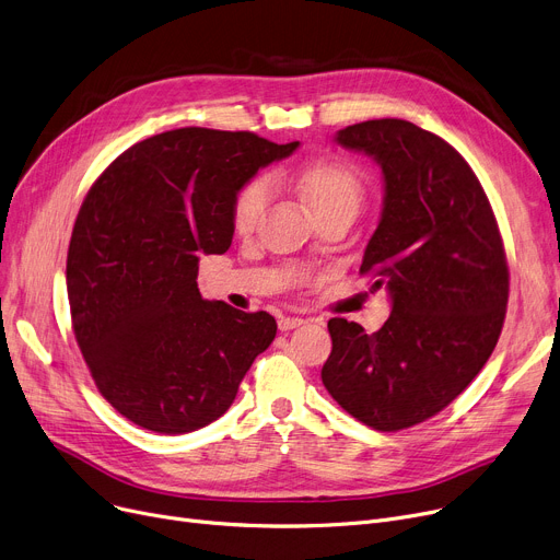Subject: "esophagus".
Returning a JSON list of instances; mask_svg holds the SVG:
<instances>
[{"label": "esophagus", "mask_w": 560, "mask_h": 560, "mask_svg": "<svg viewBox=\"0 0 560 560\" xmlns=\"http://www.w3.org/2000/svg\"><path fill=\"white\" fill-rule=\"evenodd\" d=\"M302 325H304L302 317H290V315H281L279 317V329L281 331H292V329H298Z\"/></svg>", "instance_id": "esophagus-1"}]
</instances>
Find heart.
<instances>
[{"label": "heart", "instance_id": "heart-1", "mask_svg": "<svg viewBox=\"0 0 560 560\" xmlns=\"http://www.w3.org/2000/svg\"><path fill=\"white\" fill-rule=\"evenodd\" d=\"M277 176H281L277 172ZM292 186L298 188L300 197L308 203L315 218H325L329 213L347 211L357 213L363 199V179L361 174L342 161H313L302 165L290 174ZM270 188L262 176H254L231 201V224L238 233H247L256 226L258 218L268 203Z\"/></svg>", "mask_w": 560, "mask_h": 560}]
</instances>
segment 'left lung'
Segmentation results:
<instances>
[{
    "label": "left lung",
    "mask_w": 560,
    "mask_h": 560,
    "mask_svg": "<svg viewBox=\"0 0 560 560\" xmlns=\"http://www.w3.org/2000/svg\"><path fill=\"white\" fill-rule=\"evenodd\" d=\"M336 142L384 172L361 275L388 290L393 313L376 334L329 319L322 384L351 418L399 431L450 406L490 359L509 304L506 252L477 174L440 136L386 117Z\"/></svg>",
    "instance_id": "left-lung-1"
}]
</instances>
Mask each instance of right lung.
Here are the masks:
<instances>
[{"label":"right lung","instance_id":"right-lung-1","mask_svg":"<svg viewBox=\"0 0 560 560\" xmlns=\"http://www.w3.org/2000/svg\"><path fill=\"white\" fill-rule=\"evenodd\" d=\"M249 131L174 129L136 142L88 190L68 249V300L102 397L133 424L188 433L233 404L277 322L206 302L199 254H224L231 201L290 156Z\"/></svg>","mask_w":560,"mask_h":560}]
</instances>
